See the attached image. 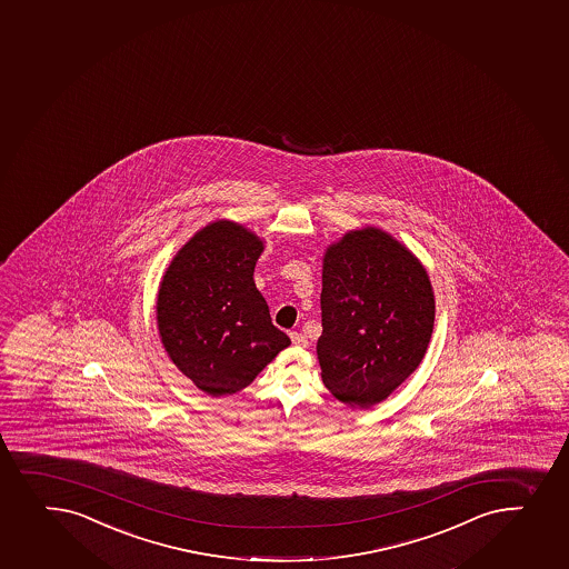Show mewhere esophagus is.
Returning a JSON list of instances; mask_svg holds the SVG:
<instances>
[{
    "label": "esophagus",
    "mask_w": 569,
    "mask_h": 569,
    "mask_svg": "<svg viewBox=\"0 0 569 569\" xmlns=\"http://www.w3.org/2000/svg\"><path fill=\"white\" fill-rule=\"evenodd\" d=\"M289 338L293 341V346L308 347V338L305 335H300V332H289Z\"/></svg>",
    "instance_id": "34e87169"
}]
</instances>
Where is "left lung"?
Instances as JSON below:
<instances>
[{"label": "left lung", "mask_w": 569, "mask_h": 569, "mask_svg": "<svg viewBox=\"0 0 569 569\" xmlns=\"http://www.w3.org/2000/svg\"><path fill=\"white\" fill-rule=\"evenodd\" d=\"M325 387L343 403L369 409L422 362L435 321L431 281L412 253L381 229L347 233L325 253Z\"/></svg>", "instance_id": "left-lung-1"}]
</instances>
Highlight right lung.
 <instances>
[{"instance_id": "1", "label": "right lung", "mask_w": 569, "mask_h": 569, "mask_svg": "<svg viewBox=\"0 0 569 569\" xmlns=\"http://www.w3.org/2000/svg\"><path fill=\"white\" fill-rule=\"evenodd\" d=\"M261 252L252 231L218 220L188 240L160 283L157 321L166 351L212 398L248 387L291 343L253 283Z\"/></svg>"}]
</instances>
